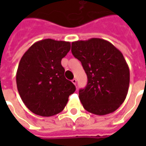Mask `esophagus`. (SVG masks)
<instances>
[{
    "instance_id": "esophagus-1",
    "label": "esophagus",
    "mask_w": 146,
    "mask_h": 146,
    "mask_svg": "<svg viewBox=\"0 0 146 146\" xmlns=\"http://www.w3.org/2000/svg\"><path fill=\"white\" fill-rule=\"evenodd\" d=\"M72 82H73V84H75V85H76V79H73V80H72Z\"/></svg>"
}]
</instances>
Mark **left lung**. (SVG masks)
<instances>
[{"label": "left lung", "mask_w": 146, "mask_h": 146, "mask_svg": "<svg viewBox=\"0 0 146 146\" xmlns=\"http://www.w3.org/2000/svg\"><path fill=\"white\" fill-rule=\"evenodd\" d=\"M71 51L88 76L87 85L79 91L84 108L99 116L117 110L125 100L130 83L129 67L121 51L100 38L73 42Z\"/></svg>", "instance_id": "obj_1"}]
</instances>
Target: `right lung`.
I'll list each match as a JSON object with an SVG mask.
<instances>
[{
  "mask_svg": "<svg viewBox=\"0 0 146 146\" xmlns=\"http://www.w3.org/2000/svg\"><path fill=\"white\" fill-rule=\"evenodd\" d=\"M70 43L44 39L34 43L21 58L16 84L22 100L32 113L42 116L59 113L76 90L66 79L61 61Z\"/></svg>",
  "mask_w": 146,
  "mask_h": 146,
  "instance_id": "1",
  "label": "right lung"
}]
</instances>
